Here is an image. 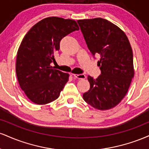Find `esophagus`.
<instances>
[{
    "mask_svg": "<svg viewBox=\"0 0 149 149\" xmlns=\"http://www.w3.org/2000/svg\"><path fill=\"white\" fill-rule=\"evenodd\" d=\"M73 77L75 78H78V79H85L86 78L85 74H74Z\"/></svg>",
    "mask_w": 149,
    "mask_h": 149,
    "instance_id": "obj_1",
    "label": "esophagus"
}]
</instances>
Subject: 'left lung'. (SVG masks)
Returning <instances> with one entry per match:
<instances>
[{"label": "left lung", "mask_w": 149, "mask_h": 149, "mask_svg": "<svg viewBox=\"0 0 149 149\" xmlns=\"http://www.w3.org/2000/svg\"><path fill=\"white\" fill-rule=\"evenodd\" d=\"M88 49L94 57L100 56L101 75L88 76L90 88L83 100L99 110L115 107L127 94L134 77L133 53L127 36L105 19L77 21Z\"/></svg>", "instance_id": "left-lung-1"}]
</instances>
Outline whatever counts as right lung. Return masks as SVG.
Listing matches in <instances>:
<instances>
[{
    "instance_id": "add662e5",
    "label": "right lung",
    "mask_w": 149,
    "mask_h": 149,
    "mask_svg": "<svg viewBox=\"0 0 149 149\" xmlns=\"http://www.w3.org/2000/svg\"><path fill=\"white\" fill-rule=\"evenodd\" d=\"M78 30L74 20L52 17L38 22L25 35L17 54L16 73L20 88L33 103L46 104L59 97L69 75L50 64L61 39Z\"/></svg>"
}]
</instances>
